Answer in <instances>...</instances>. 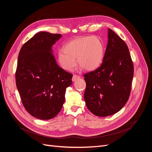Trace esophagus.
Listing matches in <instances>:
<instances>
[{
	"label": "esophagus",
	"mask_w": 152,
	"mask_h": 152,
	"mask_svg": "<svg viewBox=\"0 0 152 152\" xmlns=\"http://www.w3.org/2000/svg\"><path fill=\"white\" fill-rule=\"evenodd\" d=\"M79 78H80V76L77 75H73L72 77V81H75L78 79H79Z\"/></svg>",
	"instance_id": "34e87169"
}]
</instances>
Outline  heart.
<instances>
[{
  "mask_svg": "<svg viewBox=\"0 0 152 152\" xmlns=\"http://www.w3.org/2000/svg\"><path fill=\"white\" fill-rule=\"evenodd\" d=\"M104 54L103 43L99 38L93 36L77 37L69 42L65 48L58 51V60L61 66L72 71L77 65L76 57L80 65L91 71L102 63Z\"/></svg>",
  "mask_w": 152,
  "mask_h": 152,
  "instance_id": "1",
  "label": "heart"
}]
</instances>
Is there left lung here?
Returning <instances> with one entry per match:
<instances>
[{
	"label": "left lung",
	"instance_id": "left-lung-1",
	"mask_svg": "<svg viewBox=\"0 0 152 152\" xmlns=\"http://www.w3.org/2000/svg\"><path fill=\"white\" fill-rule=\"evenodd\" d=\"M108 44L103 63L84 75V100L87 108L98 117L116 113L129 98L134 66L126 42L108 28Z\"/></svg>",
	"mask_w": 152,
	"mask_h": 152
}]
</instances>
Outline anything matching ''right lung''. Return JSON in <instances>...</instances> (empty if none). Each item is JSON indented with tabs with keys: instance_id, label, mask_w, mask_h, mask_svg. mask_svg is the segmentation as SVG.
<instances>
[{
	"instance_id": "obj_1",
	"label": "right lung",
	"mask_w": 152,
	"mask_h": 152,
	"mask_svg": "<svg viewBox=\"0 0 152 152\" xmlns=\"http://www.w3.org/2000/svg\"><path fill=\"white\" fill-rule=\"evenodd\" d=\"M61 34L40 31L25 42L18 55L16 84L25 108L31 115L49 120L65 102L66 89L72 84L70 73L59 67L52 46Z\"/></svg>"
}]
</instances>
